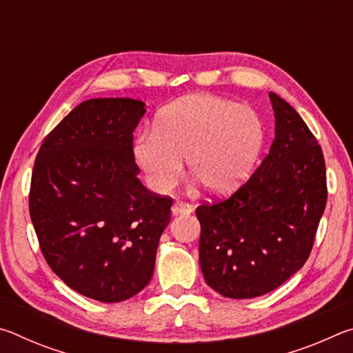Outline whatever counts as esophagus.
<instances>
[{"instance_id":"1","label":"esophagus","mask_w":353,"mask_h":353,"mask_svg":"<svg viewBox=\"0 0 353 353\" xmlns=\"http://www.w3.org/2000/svg\"><path fill=\"white\" fill-rule=\"evenodd\" d=\"M172 214H185V213H193L194 208L191 207L190 204H185V202H174L171 207Z\"/></svg>"}]
</instances>
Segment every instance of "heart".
Returning <instances> with one entry per match:
<instances>
[{
    "label": "heart",
    "mask_w": 353,
    "mask_h": 353,
    "mask_svg": "<svg viewBox=\"0 0 353 353\" xmlns=\"http://www.w3.org/2000/svg\"><path fill=\"white\" fill-rule=\"evenodd\" d=\"M266 141L252 107L212 93L179 98L159 113L154 130L135 137L134 157L149 187L166 193L182 174V159L210 194H229L252 174Z\"/></svg>",
    "instance_id": "heart-1"
}]
</instances>
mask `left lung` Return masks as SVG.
Returning a JSON list of instances; mask_svg holds the SVG:
<instances>
[{
    "label": "left lung",
    "instance_id": "left-lung-1",
    "mask_svg": "<svg viewBox=\"0 0 353 353\" xmlns=\"http://www.w3.org/2000/svg\"><path fill=\"white\" fill-rule=\"evenodd\" d=\"M276 139L230 198L196 208L199 263L207 285L230 299L266 294L312 252L327 204L322 149L299 113L270 93Z\"/></svg>",
    "mask_w": 353,
    "mask_h": 353
}]
</instances>
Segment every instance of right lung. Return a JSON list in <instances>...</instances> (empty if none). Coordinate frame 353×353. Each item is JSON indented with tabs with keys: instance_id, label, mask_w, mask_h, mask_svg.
Segmentation results:
<instances>
[{
	"instance_id": "right-lung-1",
	"label": "right lung",
	"mask_w": 353,
	"mask_h": 353,
	"mask_svg": "<svg viewBox=\"0 0 353 353\" xmlns=\"http://www.w3.org/2000/svg\"><path fill=\"white\" fill-rule=\"evenodd\" d=\"M145 103L93 98L48 134L35 159L29 213L41 254L82 296L121 302L149 283L171 198L139 179L134 130Z\"/></svg>"
}]
</instances>
